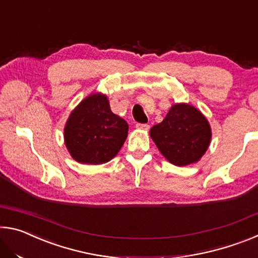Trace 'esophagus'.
<instances>
[{
  "label": "esophagus",
  "instance_id": "esophagus-1",
  "mask_svg": "<svg viewBox=\"0 0 258 258\" xmlns=\"http://www.w3.org/2000/svg\"><path fill=\"white\" fill-rule=\"evenodd\" d=\"M137 128L138 130H142V131H148L150 128V126L148 124H137Z\"/></svg>",
  "mask_w": 258,
  "mask_h": 258
}]
</instances>
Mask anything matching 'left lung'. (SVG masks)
I'll list each match as a JSON object with an SVG mask.
<instances>
[{
    "instance_id": "left-lung-1",
    "label": "left lung",
    "mask_w": 258,
    "mask_h": 258,
    "mask_svg": "<svg viewBox=\"0 0 258 258\" xmlns=\"http://www.w3.org/2000/svg\"><path fill=\"white\" fill-rule=\"evenodd\" d=\"M150 137L169 163H197L211 143L212 131L202 112L186 103L172 106L164 120L152 126Z\"/></svg>"
}]
</instances>
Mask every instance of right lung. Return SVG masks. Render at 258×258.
Returning <instances> with one entry per match:
<instances>
[{
    "mask_svg": "<svg viewBox=\"0 0 258 258\" xmlns=\"http://www.w3.org/2000/svg\"><path fill=\"white\" fill-rule=\"evenodd\" d=\"M128 125L111 111L107 97L93 93L72 111L64 126V143L81 164L108 163L123 147Z\"/></svg>",
    "mask_w": 258,
    "mask_h": 258,
    "instance_id": "add662e5",
    "label": "right lung"
}]
</instances>
